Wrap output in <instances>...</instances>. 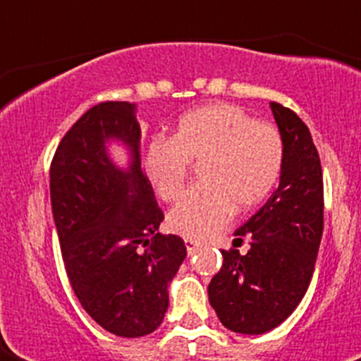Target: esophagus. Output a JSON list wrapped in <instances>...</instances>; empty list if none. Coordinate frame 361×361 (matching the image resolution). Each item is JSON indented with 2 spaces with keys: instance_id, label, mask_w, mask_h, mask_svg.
I'll list each match as a JSON object with an SVG mask.
<instances>
[{
  "instance_id": "obj_1",
  "label": "esophagus",
  "mask_w": 361,
  "mask_h": 361,
  "mask_svg": "<svg viewBox=\"0 0 361 361\" xmlns=\"http://www.w3.org/2000/svg\"><path fill=\"white\" fill-rule=\"evenodd\" d=\"M185 247H187V252H189V255H195V252L198 251V241L187 240L185 238Z\"/></svg>"
}]
</instances>
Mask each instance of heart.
<instances>
[{
  "label": "heart",
  "instance_id": "obj_1",
  "mask_svg": "<svg viewBox=\"0 0 361 361\" xmlns=\"http://www.w3.org/2000/svg\"><path fill=\"white\" fill-rule=\"evenodd\" d=\"M285 147L274 125L260 123L234 104H209L180 118L172 140L146 152V174L163 202L180 200L189 163L202 164L200 183L169 214L166 226L187 240H206L228 226L238 209L268 197L283 170Z\"/></svg>",
  "mask_w": 361,
  "mask_h": 361
}]
</instances>
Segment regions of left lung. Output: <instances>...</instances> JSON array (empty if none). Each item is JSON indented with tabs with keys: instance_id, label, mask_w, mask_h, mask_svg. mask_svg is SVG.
I'll list each match as a JSON object with an SVG mask.
<instances>
[{
	"instance_id": "1",
	"label": "left lung",
	"mask_w": 361,
	"mask_h": 361,
	"mask_svg": "<svg viewBox=\"0 0 361 361\" xmlns=\"http://www.w3.org/2000/svg\"><path fill=\"white\" fill-rule=\"evenodd\" d=\"M285 159L279 187L234 232V247L208 286L212 307L225 328L260 336L285 322L307 292L324 231L322 166L307 125L290 109L269 103Z\"/></svg>"
}]
</instances>
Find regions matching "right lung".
Instances as JSON below:
<instances>
[{
  "label": "right lung",
  "mask_w": 361,
  "mask_h": 361,
  "mask_svg": "<svg viewBox=\"0 0 361 361\" xmlns=\"http://www.w3.org/2000/svg\"><path fill=\"white\" fill-rule=\"evenodd\" d=\"M140 125L133 103L95 104L59 142L50 166V200L65 271L86 313L110 334L142 337L161 326L169 285L187 255L161 234L163 212L140 166ZM120 141L125 169L109 157Z\"/></svg>",
  "instance_id": "obj_1"
}]
</instances>
